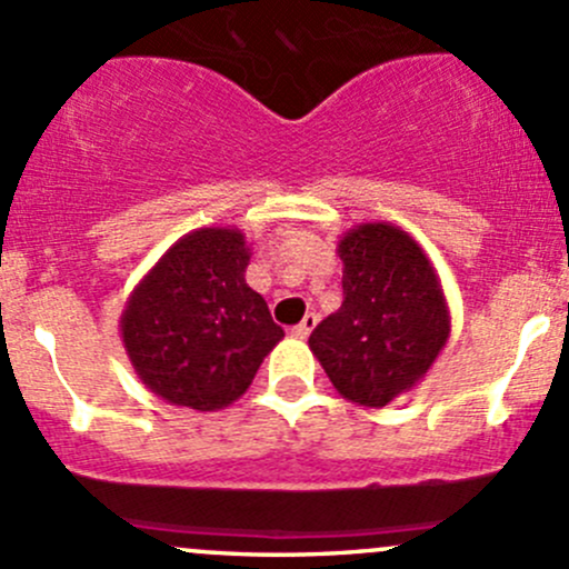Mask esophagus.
<instances>
[{"label":"esophagus","instance_id":"34e87169","mask_svg":"<svg viewBox=\"0 0 569 569\" xmlns=\"http://www.w3.org/2000/svg\"><path fill=\"white\" fill-rule=\"evenodd\" d=\"M313 327H317V313H308V317L302 319L300 325L291 327V336H295V338H308V336H311Z\"/></svg>","mask_w":569,"mask_h":569}]
</instances>
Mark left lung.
Here are the masks:
<instances>
[{"mask_svg":"<svg viewBox=\"0 0 569 569\" xmlns=\"http://www.w3.org/2000/svg\"><path fill=\"white\" fill-rule=\"evenodd\" d=\"M343 302L308 347L347 401L386 407L427 377L451 332L449 302L421 244L391 222H360L338 242Z\"/></svg>","mask_w":569,"mask_h":569,"instance_id":"1","label":"left lung"}]
</instances>
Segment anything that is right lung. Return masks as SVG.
I'll use <instances>...</instances> for the list:
<instances>
[{
  "label": "right lung",
  "mask_w": 569,
  "mask_h": 569,
  "mask_svg": "<svg viewBox=\"0 0 569 569\" xmlns=\"http://www.w3.org/2000/svg\"><path fill=\"white\" fill-rule=\"evenodd\" d=\"M239 228H198L159 258L120 313V338L142 386L168 405L211 412L250 388L283 327L244 280Z\"/></svg>",
  "instance_id": "right-lung-1"
}]
</instances>
